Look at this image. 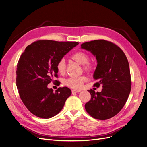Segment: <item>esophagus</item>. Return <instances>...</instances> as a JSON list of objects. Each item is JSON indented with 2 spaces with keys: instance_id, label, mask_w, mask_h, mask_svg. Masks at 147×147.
Returning a JSON list of instances; mask_svg holds the SVG:
<instances>
[{
  "instance_id": "esophagus-1",
  "label": "esophagus",
  "mask_w": 147,
  "mask_h": 147,
  "mask_svg": "<svg viewBox=\"0 0 147 147\" xmlns=\"http://www.w3.org/2000/svg\"><path fill=\"white\" fill-rule=\"evenodd\" d=\"M71 92H72V94H76V93H78V92H80V90H72Z\"/></svg>"
}]
</instances>
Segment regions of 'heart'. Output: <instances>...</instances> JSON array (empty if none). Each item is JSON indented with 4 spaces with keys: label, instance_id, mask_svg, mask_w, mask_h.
<instances>
[{
    "label": "heart",
    "instance_id": "1",
    "mask_svg": "<svg viewBox=\"0 0 147 147\" xmlns=\"http://www.w3.org/2000/svg\"><path fill=\"white\" fill-rule=\"evenodd\" d=\"M71 59L77 63L82 65V68L85 71L90 72L93 69V65L89 61V57L88 54L82 51H78L71 55ZM57 68L58 73L61 74H64L67 71V64L64 58L59 59L57 64ZM87 81L86 76H80L78 78H68L65 80V84L73 89H80L82 88L84 83Z\"/></svg>",
    "mask_w": 147,
    "mask_h": 147
}]
</instances>
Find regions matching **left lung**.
I'll list each match as a JSON object with an SVG mask.
<instances>
[{
    "mask_svg": "<svg viewBox=\"0 0 147 147\" xmlns=\"http://www.w3.org/2000/svg\"><path fill=\"white\" fill-rule=\"evenodd\" d=\"M81 48L96 57L97 66L94 78L102 86L101 92L88 90L90 101L85 104L87 113L98 120H107L118 114L128 99L131 90V78L126 56L115 44L105 40L83 43Z\"/></svg>",
    "mask_w": 147,
    "mask_h": 147,
    "instance_id": "8db88e82",
    "label": "left lung"
}]
</instances>
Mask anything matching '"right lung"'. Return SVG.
I'll use <instances>...</instances> for the list:
<instances>
[{"mask_svg": "<svg viewBox=\"0 0 147 147\" xmlns=\"http://www.w3.org/2000/svg\"><path fill=\"white\" fill-rule=\"evenodd\" d=\"M79 44L76 42L38 40L27 46L18 62L17 87L27 109L38 117L49 119L58 114L71 90L59 88L54 92L48 84L58 78V61ZM57 81V80H55ZM60 84L59 81L57 82Z\"/></svg>", "mask_w": 147, "mask_h": 147, "instance_id": "1", "label": "right lung"}]
</instances>
